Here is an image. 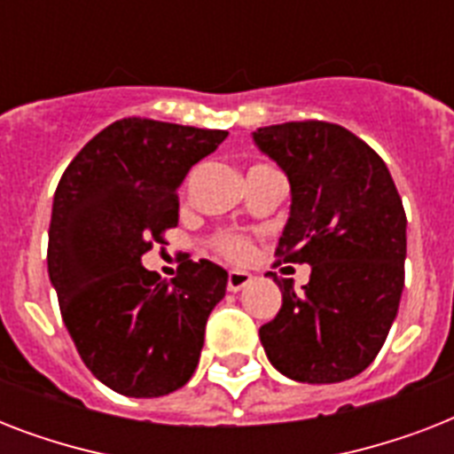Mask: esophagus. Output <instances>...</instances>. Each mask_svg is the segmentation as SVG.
Segmentation results:
<instances>
[{"instance_id":"obj_1","label":"esophagus","mask_w":454,"mask_h":454,"mask_svg":"<svg viewBox=\"0 0 454 454\" xmlns=\"http://www.w3.org/2000/svg\"><path fill=\"white\" fill-rule=\"evenodd\" d=\"M249 280H252V273L247 270H228V292H240Z\"/></svg>"}]
</instances>
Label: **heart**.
<instances>
[{
	"label": "heart",
	"instance_id": "obj_1",
	"mask_svg": "<svg viewBox=\"0 0 454 454\" xmlns=\"http://www.w3.org/2000/svg\"><path fill=\"white\" fill-rule=\"evenodd\" d=\"M209 245L216 254L228 259V262H245L252 252V240L247 235L233 233V231H221V233L212 235Z\"/></svg>",
	"mask_w": 454,
	"mask_h": 454
}]
</instances>
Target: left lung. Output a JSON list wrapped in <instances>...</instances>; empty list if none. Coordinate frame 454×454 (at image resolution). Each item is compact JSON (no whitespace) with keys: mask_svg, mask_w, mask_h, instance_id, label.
Returning a JSON list of instances; mask_svg holds the SVG:
<instances>
[{"mask_svg":"<svg viewBox=\"0 0 454 454\" xmlns=\"http://www.w3.org/2000/svg\"><path fill=\"white\" fill-rule=\"evenodd\" d=\"M256 145L290 178L278 263H310L259 337L290 380L334 384L365 370L387 341L405 285V209L387 164L344 127L301 120L262 127Z\"/></svg>","mask_w":454,"mask_h":454,"instance_id":"obj_1","label":"left lung"}]
</instances>
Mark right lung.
<instances>
[{
    "instance_id": "right-lung-1",
    "label": "right lung",
    "mask_w": 454,
    "mask_h": 454,
    "mask_svg": "<svg viewBox=\"0 0 454 454\" xmlns=\"http://www.w3.org/2000/svg\"><path fill=\"white\" fill-rule=\"evenodd\" d=\"M223 129L124 117L67 164L53 195L49 278L84 365L106 387L157 398L191 380L205 325L228 273L200 259L171 283L141 256L178 223V184L214 153Z\"/></svg>"
}]
</instances>
